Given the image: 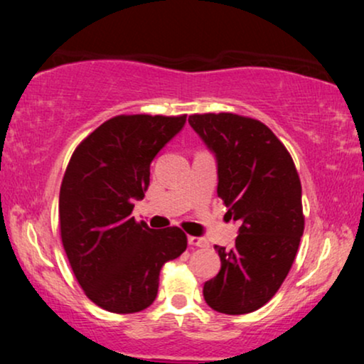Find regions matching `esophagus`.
<instances>
[{"mask_svg":"<svg viewBox=\"0 0 364 364\" xmlns=\"http://www.w3.org/2000/svg\"><path fill=\"white\" fill-rule=\"evenodd\" d=\"M188 245L192 247H208V242L205 240V238H200V237H188Z\"/></svg>","mask_w":364,"mask_h":364,"instance_id":"1","label":"esophagus"}]
</instances>
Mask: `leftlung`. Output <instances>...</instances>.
Segmentation results:
<instances>
[{"label": "left lung", "mask_w": 364, "mask_h": 364, "mask_svg": "<svg viewBox=\"0 0 364 364\" xmlns=\"http://www.w3.org/2000/svg\"><path fill=\"white\" fill-rule=\"evenodd\" d=\"M188 124L215 154L225 215L240 222L235 245H215L222 267L203 298L218 313L245 315L272 300L296 257L305 228L300 177L287 147L257 119L208 112Z\"/></svg>", "instance_id": "1"}]
</instances>
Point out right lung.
<instances>
[{
    "mask_svg": "<svg viewBox=\"0 0 364 364\" xmlns=\"http://www.w3.org/2000/svg\"><path fill=\"white\" fill-rule=\"evenodd\" d=\"M186 117L116 116L89 134L68 164L59 192L63 247L86 296L104 310H146L164 263L186 252L178 227L154 230L131 215L151 182V162Z\"/></svg>",
    "mask_w": 364,
    "mask_h": 364,
    "instance_id": "1",
    "label": "right lung"
}]
</instances>
